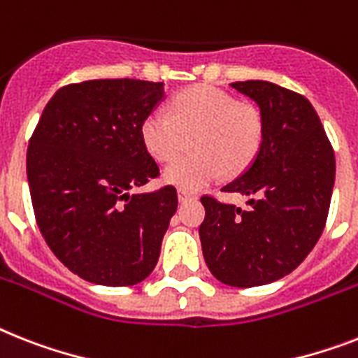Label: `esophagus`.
<instances>
[{
	"instance_id": "obj_1",
	"label": "esophagus",
	"mask_w": 358,
	"mask_h": 358,
	"mask_svg": "<svg viewBox=\"0 0 358 358\" xmlns=\"http://www.w3.org/2000/svg\"><path fill=\"white\" fill-rule=\"evenodd\" d=\"M196 199V194L191 193V191H185V189H180L178 191V200L180 202H187V200Z\"/></svg>"
}]
</instances>
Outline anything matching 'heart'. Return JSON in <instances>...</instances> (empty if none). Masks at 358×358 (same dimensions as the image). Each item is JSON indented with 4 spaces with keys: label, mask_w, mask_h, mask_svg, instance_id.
<instances>
[{
    "label": "heart",
    "mask_w": 358,
    "mask_h": 358,
    "mask_svg": "<svg viewBox=\"0 0 358 358\" xmlns=\"http://www.w3.org/2000/svg\"><path fill=\"white\" fill-rule=\"evenodd\" d=\"M263 134L259 110L206 84L180 92L171 101V115L154 110L141 123L145 149L158 162H173L191 141L193 152L164 173L167 184L185 191L211 184L222 171L243 173L257 158Z\"/></svg>",
    "instance_id": "b5f03b06"
}]
</instances>
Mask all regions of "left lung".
I'll return each mask as SVG.
<instances>
[{"mask_svg": "<svg viewBox=\"0 0 358 358\" xmlns=\"http://www.w3.org/2000/svg\"><path fill=\"white\" fill-rule=\"evenodd\" d=\"M263 117V145L239 178L222 187L250 199V209L204 194L200 243L211 274L229 287L281 280L320 239L335 185V152L313 104L266 80L231 83Z\"/></svg>", "mask_w": 358, "mask_h": 358, "instance_id": "1", "label": "left lung"}]
</instances>
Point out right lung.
Segmentation results:
<instances>
[{
	"label": "right lung",
	"instance_id": "add662e5",
	"mask_svg": "<svg viewBox=\"0 0 358 358\" xmlns=\"http://www.w3.org/2000/svg\"><path fill=\"white\" fill-rule=\"evenodd\" d=\"M164 83L99 78L51 97L27 149L36 224L58 259L95 285L130 287L158 263L178 208L173 185L130 194L159 174L141 123Z\"/></svg>",
	"mask_w": 358,
	"mask_h": 358
}]
</instances>
